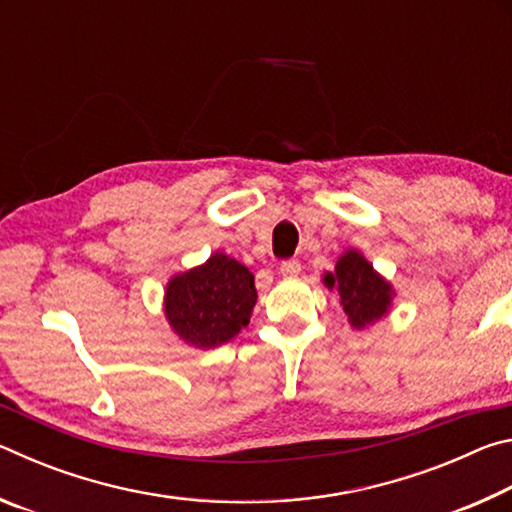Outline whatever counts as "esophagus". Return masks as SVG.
Wrapping results in <instances>:
<instances>
[{
	"label": "esophagus",
	"mask_w": 512,
	"mask_h": 512,
	"mask_svg": "<svg viewBox=\"0 0 512 512\" xmlns=\"http://www.w3.org/2000/svg\"><path fill=\"white\" fill-rule=\"evenodd\" d=\"M280 273L282 275H298L300 273V262L298 259H284L280 264Z\"/></svg>",
	"instance_id": "34e87169"
}]
</instances>
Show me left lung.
<instances>
[{"instance_id":"obj_1","label":"left lung","mask_w":512,"mask_h":512,"mask_svg":"<svg viewBox=\"0 0 512 512\" xmlns=\"http://www.w3.org/2000/svg\"><path fill=\"white\" fill-rule=\"evenodd\" d=\"M327 287H336L341 305L354 327H366L379 320L391 305V284L372 271V266L359 253H345L334 273L325 275Z\"/></svg>"}]
</instances>
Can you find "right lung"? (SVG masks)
I'll use <instances>...</instances> for the list:
<instances>
[{
	"mask_svg": "<svg viewBox=\"0 0 512 512\" xmlns=\"http://www.w3.org/2000/svg\"><path fill=\"white\" fill-rule=\"evenodd\" d=\"M255 300L253 273L237 259L216 253L203 266L173 277L164 309L180 339L196 348H214L248 325Z\"/></svg>",
	"mask_w": 512,
	"mask_h": 512,
	"instance_id": "1",
	"label": "right lung"
}]
</instances>
